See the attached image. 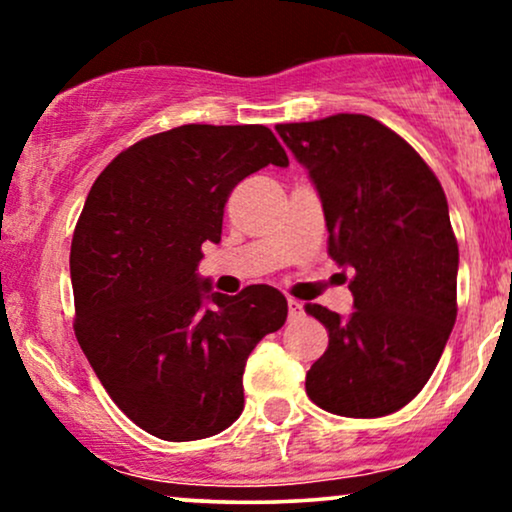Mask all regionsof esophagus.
Masks as SVG:
<instances>
[{
	"label": "esophagus",
	"mask_w": 512,
	"mask_h": 512,
	"mask_svg": "<svg viewBox=\"0 0 512 512\" xmlns=\"http://www.w3.org/2000/svg\"><path fill=\"white\" fill-rule=\"evenodd\" d=\"M298 315H303V305L289 298V317H298Z\"/></svg>",
	"instance_id": "34e87169"
}]
</instances>
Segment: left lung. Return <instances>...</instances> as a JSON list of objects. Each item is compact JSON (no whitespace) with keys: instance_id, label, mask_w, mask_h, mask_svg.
Masks as SVG:
<instances>
[{"instance_id":"8db88e82","label":"left lung","mask_w":512,"mask_h":512,"mask_svg":"<svg viewBox=\"0 0 512 512\" xmlns=\"http://www.w3.org/2000/svg\"><path fill=\"white\" fill-rule=\"evenodd\" d=\"M276 132L320 192L327 252L354 272L349 317L305 305L330 334L305 392L330 414H392L428 383L455 325L460 250L448 199L414 146L368 115L289 122Z\"/></svg>"}]
</instances>
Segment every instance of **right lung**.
<instances>
[{
	"label": "right lung",
	"mask_w": 512,
	"mask_h": 512,
	"mask_svg": "<svg viewBox=\"0 0 512 512\" xmlns=\"http://www.w3.org/2000/svg\"><path fill=\"white\" fill-rule=\"evenodd\" d=\"M269 163L289 166L269 127L182 125L127 146L88 192L69 252L74 334L151 436L182 443L231 426L248 356L286 322L272 286L223 296L197 279L233 187Z\"/></svg>",
	"instance_id": "add662e5"
}]
</instances>
